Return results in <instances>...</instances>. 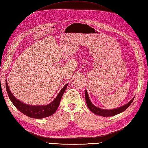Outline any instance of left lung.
Instances as JSON below:
<instances>
[{
    "mask_svg": "<svg viewBox=\"0 0 148 148\" xmlns=\"http://www.w3.org/2000/svg\"><path fill=\"white\" fill-rule=\"evenodd\" d=\"M85 99H86V103L88 106V108H89V109L92 112H93L94 114H97V115H99L103 117H111V116H116L117 114L122 112L123 111H124L125 109H127V108L129 106L131 103H132L133 99V98L131 101L127 103L125 105L121 106L119 108H116L115 109H111V110H108V109H100L98 108L97 107H96L95 106H94L93 104L92 103V102L90 101V100L88 98V95L87 93V90H85Z\"/></svg>",
    "mask_w": 148,
    "mask_h": 148,
    "instance_id": "8db88e82",
    "label": "left lung"
}]
</instances>
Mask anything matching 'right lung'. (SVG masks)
<instances>
[{
    "label": "right lung",
    "mask_w": 148,
    "mask_h": 148,
    "mask_svg": "<svg viewBox=\"0 0 148 148\" xmlns=\"http://www.w3.org/2000/svg\"><path fill=\"white\" fill-rule=\"evenodd\" d=\"M6 89L8 95V97L11 100V101L19 111L21 112L25 115L35 119H42L49 117L53 114L58 109L62 96L65 91L66 88H67L68 84L61 89L60 92L57 95L56 98L49 104L45 106H30L26 104L23 103V102L16 99L15 97L13 96L11 93L10 89L8 86L7 80H5Z\"/></svg>",
    "instance_id": "obj_1"
}]
</instances>
